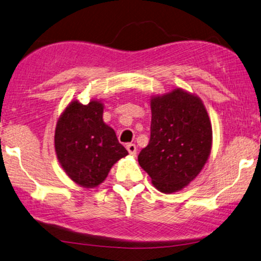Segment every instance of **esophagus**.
Returning a JSON list of instances; mask_svg holds the SVG:
<instances>
[{
  "mask_svg": "<svg viewBox=\"0 0 261 261\" xmlns=\"http://www.w3.org/2000/svg\"><path fill=\"white\" fill-rule=\"evenodd\" d=\"M126 149L128 150V152L130 153L132 156H135L136 155V146L134 143H128L126 146Z\"/></svg>",
  "mask_w": 261,
  "mask_h": 261,
  "instance_id": "obj_1",
  "label": "esophagus"
}]
</instances>
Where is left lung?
<instances>
[{
	"label": "left lung",
	"instance_id": "8db88e82",
	"mask_svg": "<svg viewBox=\"0 0 261 261\" xmlns=\"http://www.w3.org/2000/svg\"><path fill=\"white\" fill-rule=\"evenodd\" d=\"M212 123L199 97L176 89L151 99L150 140L138 160L163 193L190 184L206 164Z\"/></svg>",
	"mask_w": 261,
	"mask_h": 261
}]
</instances>
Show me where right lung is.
<instances>
[{"label": "right lung", "instance_id": "1", "mask_svg": "<svg viewBox=\"0 0 261 261\" xmlns=\"http://www.w3.org/2000/svg\"><path fill=\"white\" fill-rule=\"evenodd\" d=\"M54 142L63 170L87 189L104 181L115 162L128 155L114 130L102 121V104L95 100L68 105L57 123Z\"/></svg>", "mask_w": 261, "mask_h": 261}]
</instances>
